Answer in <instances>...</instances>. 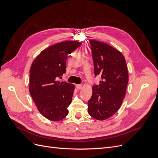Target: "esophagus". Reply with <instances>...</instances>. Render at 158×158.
I'll return each mask as SVG.
<instances>
[{
  "instance_id": "esophagus-1",
  "label": "esophagus",
  "mask_w": 158,
  "mask_h": 158,
  "mask_svg": "<svg viewBox=\"0 0 158 158\" xmlns=\"http://www.w3.org/2000/svg\"><path fill=\"white\" fill-rule=\"evenodd\" d=\"M76 88H77V89H80L81 88H82V85H81V84H76Z\"/></svg>"
}]
</instances>
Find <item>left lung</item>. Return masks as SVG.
<instances>
[{"mask_svg":"<svg viewBox=\"0 0 158 158\" xmlns=\"http://www.w3.org/2000/svg\"><path fill=\"white\" fill-rule=\"evenodd\" d=\"M92 49L94 74L102 81L92 87L88 101V113L99 121L111 117L120 108L128 82V69L121 52L105 43L89 40Z\"/></svg>","mask_w":158,"mask_h":158,"instance_id":"1","label":"left lung"}]
</instances>
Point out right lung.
<instances>
[{
    "instance_id": "right-lung-1",
    "label": "right lung",
    "mask_w": 158,
    "mask_h": 158,
    "mask_svg": "<svg viewBox=\"0 0 158 158\" xmlns=\"http://www.w3.org/2000/svg\"><path fill=\"white\" fill-rule=\"evenodd\" d=\"M82 43L66 41L42 51L30 70V93L38 111L52 121L63 120L69 113L74 85L57 80L66 73V61Z\"/></svg>"
}]
</instances>
